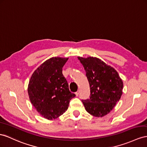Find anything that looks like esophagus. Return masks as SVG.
Returning <instances> with one entry per match:
<instances>
[{
  "label": "esophagus",
  "instance_id": "1",
  "mask_svg": "<svg viewBox=\"0 0 147 147\" xmlns=\"http://www.w3.org/2000/svg\"><path fill=\"white\" fill-rule=\"evenodd\" d=\"M79 93H80V91H78L77 92H75V94H76V96H78L79 95Z\"/></svg>",
  "mask_w": 147,
  "mask_h": 147
}]
</instances>
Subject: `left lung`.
<instances>
[{"mask_svg":"<svg viewBox=\"0 0 147 147\" xmlns=\"http://www.w3.org/2000/svg\"><path fill=\"white\" fill-rule=\"evenodd\" d=\"M84 66L90 86L89 99L82 100L85 109L97 117L109 114L122 94L123 81L114 67L96 57H78Z\"/></svg>","mask_w":147,"mask_h":147,"instance_id":"left-lung-1","label":"left lung"}]
</instances>
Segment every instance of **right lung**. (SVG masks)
Listing matches in <instances>:
<instances>
[{
    "mask_svg": "<svg viewBox=\"0 0 147 147\" xmlns=\"http://www.w3.org/2000/svg\"><path fill=\"white\" fill-rule=\"evenodd\" d=\"M68 58L47 59L32 74L28 94L36 111L48 120L57 119L67 109L69 101L76 96L69 91L63 76V67Z\"/></svg>",
    "mask_w": 147,
    "mask_h": 147,
    "instance_id": "add662e5",
    "label": "right lung"
}]
</instances>
